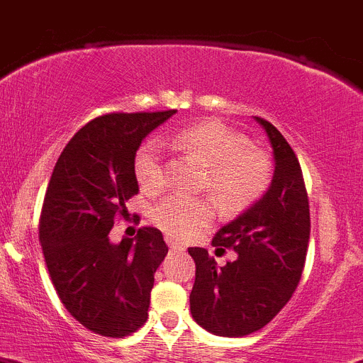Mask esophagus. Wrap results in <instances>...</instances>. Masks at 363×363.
I'll list each match as a JSON object with an SVG mask.
<instances>
[{
  "label": "esophagus",
  "instance_id": "esophagus-1",
  "mask_svg": "<svg viewBox=\"0 0 363 363\" xmlns=\"http://www.w3.org/2000/svg\"><path fill=\"white\" fill-rule=\"evenodd\" d=\"M166 241H167V245H169V248L173 250V252H178V253L185 252V246L180 245V242L173 241V239H171V238H166Z\"/></svg>",
  "mask_w": 363,
  "mask_h": 363
}]
</instances>
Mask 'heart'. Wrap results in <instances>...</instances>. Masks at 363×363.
Returning a JSON list of instances; mask_svg holds the SVG:
<instances>
[{
  "label": "heart",
  "instance_id": "heart-1",
  "mask_svg": "<svg viewBox=\"0 0 363 363\" xmlns=\"http://www.w3.org/2000/svg\"><path fill=\"white\" fill-rule=\"evenodd\" d=\"M173 147L192 155L206 167L204 185L229 211H241L262 197L271 183V160L250 145L248 138L220 122H201L180 130ZM133 171L138 185L154 192L162 185L160 147L147 141L136 150ZM215 215L208 197L169 196L157 203L152 218L164 233L183 239L192 236Z\"/></svg>",
  "mask_w": 363,
  "mask_h": 363
}]
</instances>
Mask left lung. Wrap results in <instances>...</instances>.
<instances>
[{"label":"left lung","mask_w":363,"mask_h":363,"mask_svg":"<svg viewBox=\"0 0 363 363\" xmlns=\"http://www.w3.org/2000/svg\"><path fill=\"white\" fill-rule=\"evenodd\" d=\"M253 118L272 148L271 185L211 241L233 248L238 259L220 267L208 250L189 248L196 262L192 318L223 337L260 330L281 311L301 281L311 233L308 194L292 147L271 122Z\"/></svg>","instance_id":"8db88e82"}]
</instances>
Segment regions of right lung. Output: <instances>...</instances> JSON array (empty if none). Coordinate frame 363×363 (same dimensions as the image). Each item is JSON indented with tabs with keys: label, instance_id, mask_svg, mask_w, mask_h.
<instances>
[{
	"label": "right lung",
	"instance_id": "obj_1",
	"mask_svg": "<svg viewBox=\"0 0 363 363\" xmlns=\"http://www.w3.org/2000/svg\"><path fill=\"white\" fill-rule=\"evenodd\" d=\"M177 110L110 113L69 140L45 194L40 242L59 298L104 337H125L148 318L154 274L167 246L155 227L110 241L115 216L138 194L133 159L141 141Z\"/></svg>",
	"mask_w": 363,
	"mask_h": 363
}]
</instances>
